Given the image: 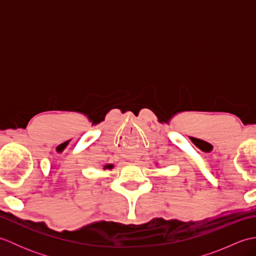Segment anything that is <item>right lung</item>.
I'll return each mask as SVG.
<instances>
[{"label": "right lung", "instance_id": "right-lung-1", "mask_svg": "<svg viewBox=\"0 0 256 256\" xmlns=\"http://www.w3.org/2000/svg\"><path fill=\"white\" fill-rule=\"evenodd\" d=\"M112 168H113L112 164H106L104 165V167H103V170H112Z\"/></svg>", "mask_w": 256, "mask_h": 256}]
</instances>
